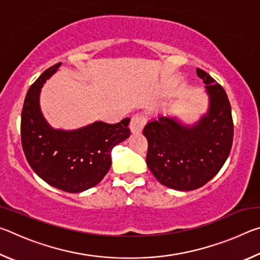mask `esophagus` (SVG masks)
I'll return each mask as SVG.
<instances>
[{
    "label": "esophagus",
    "mask_w": 260,
    "mask_h": 260,
    "mask_svg": "<svg viewBox=\"0 0 260 260\" xmlns=\"http://www.w3.org/2000/svg\"><path fill=\"white\" fill-rule=\"evenodd\" d=\"M146 118L143 116H141V114H135V116L132 117V120H131V124H129V128L131 132L133 134H139L142 132L144 125H146Z\"/></svg>",
    "instance_id": "34e87169"
}]
</instances>
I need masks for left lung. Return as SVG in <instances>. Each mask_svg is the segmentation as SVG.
Masks as SVG:
<instances>
[{
    "mask_svg": "<svg viewBox=\"0 0 260 260\" xmlns=\"http://www.w3.org/2000/svg\"><path fill=\"white\" fill-rule=\"evenodd\" d=\"M196 72L205 83L208 111L191 125L159 114L143 128L149 170L161 184L181 191L204 186L219 172L230 155L234 134L226 91L203 70Z\"/></svg>",
    "mask_w": 260,
    "mask_h": 260,
    "instance_id": "8db88e82",
    "label": "left lung"
}]
</instances>
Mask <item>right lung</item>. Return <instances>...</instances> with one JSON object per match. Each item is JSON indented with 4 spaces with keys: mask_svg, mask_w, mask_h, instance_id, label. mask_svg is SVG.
I'll return each mask as SVG.
<instances>
[{
    "mask_svg": "<svg viewBox=\"0 0 260 260\" xmlns=\"http://www.w3.org/2000/svg\"><path fill=\"white\" fill-rule=\"evenodd\" d=\"M61 63L46 70L26 94L21 111V146L29 166L43 181L59 190L81 192L99 184L111 166V151L129 138V118L114 125L103 121L65 131L43 117L41 88Z\"/></svg>",
    "mask_w": 260,
    "mask_h": 260,
    "instance_id": "obj_1",
    "label": "right lung"
}]
</instances>
